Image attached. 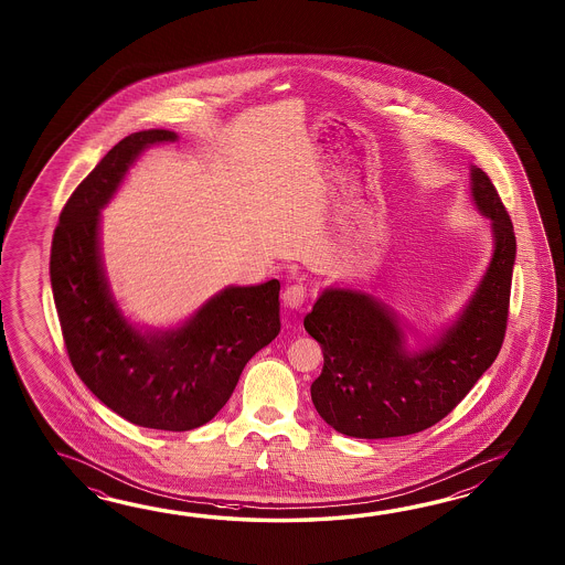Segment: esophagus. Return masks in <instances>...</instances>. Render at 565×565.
I'll use <instances>...</instances> for the list:
<instances>
[{"label": "esophagus", "instance_id": "esophagus-1", "mask_svg": "<svg viewBox=\"0 0 565 565\" xmlns=\"http://www.w3.org/2000/svg\"><path fill=\"white\" fill-rule=\"evenodd\" d=\"M305 299H307V288L302 287V285H290L282 292V302H285V307L290 309V311L300 309Z\"/></svg>", "mask_w": 565, "mask_h": 565}]
</instances>
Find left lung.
Here are the masks:
<instances>
[{
  "label": "left lung",
  "mask_w": 565,
  "mask_h": 565,
  "mask_svg": "<svg viewBox=\"0 0 565 565\" xmlns=\"http://www.w3.org/2000/svg\"><path fill=\"white\" fill-rule=\"evenodd\" d=\"M470 195L491 222V263L457 319L433 339L412 348L397 312L360 288H323L305 317L307 333L323 349L312 404L337 433L367 440L422 433L457 408L497 360L509 315L515 232L492 181L477 166H470Z\"/></svg>",
  "instance_id": "obj_1"
}]
</instances>
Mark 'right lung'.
Returning <instances> with one entry per match:
<instances>
[{
    "label": "right lung",
    "mask_w": 565,
    "mask_h": 565,
    "mask_svg": "<svg viewBox=\"0 0 565 565\" xmlns=\"http://www.w3.org/2000/svg\"><path fill=\"white\" fill-rule=\"evenodd\" d=\"M178 132H131L74 190L54 230L50 282L74 372L107 408L143 428L185 433L228 402L244 365L280 331L277 278L226 287L178 327L132 323L108 282L100 212L151 145Z\"/></svg>",
    "instance_id": "right-lung-1"
}]
</instances>
